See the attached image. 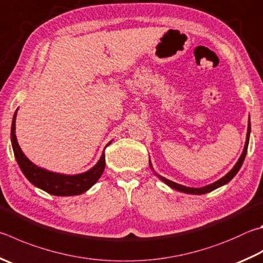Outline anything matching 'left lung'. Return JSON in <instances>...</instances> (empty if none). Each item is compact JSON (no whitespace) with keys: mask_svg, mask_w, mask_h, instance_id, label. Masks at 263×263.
<instances>
[{"mask_svg":"<svg viewBox=\"0 0 263 263\" xmlns=\"http://www.w3.org/2000/svg\"><path fill=\"white\" fill-rule=\"evenodd\" d=\"M250 133H251V123L248 122V127H247V136H246V142H245V147H244V151H242V154L240 155L239 160H238V162L236 163V165L233 166V168L229 171V173L224 176V177H222L221 179H218L217 181H215V183L211 184V185H207L204 186V187H200V189H194V187H186V186H183V185H179L177 183H174V181H171L169 179H166L164 177H161V176H159V178L161 180H163L164 183L166 185H169L171 189H175L179 191V192H184V193H189V194H204V193H208V192H212V191H214L215 189L219 187V186H222L224 184H227L235 176L237 175L238 171H239L240 166L242 164V162H244L245 160V156H246V153H247V147H248V141H250ZM151 168H152V164L149 163Z\"/></svg>","mask_w":263,"mask_h":263,"instance_id":"obj_1","label":"left lung"}]
</instances>
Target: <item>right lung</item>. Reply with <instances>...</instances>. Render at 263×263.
I'll return each instance as SVG.
<instances>
[{
	"label": "right lung",
	"mask_w": 263,
	"mask_h": 263,
	"mask_svg": "<svg viewBox=\"0 0 263 263\" xmlns=\"http://www.w3.org/2000/svg\"><path fill=\"white\" fill-rule=\"evenodd\" d=\"M16 115H13L12 125H11V144L15 153L17 163L21 168L22 173L31 183L41 190L46 191L47 193L59 197H69V195H78L86 192L88 189L97 183L98 179L101 177L104 168H106V156L104 153L100 157V160L92 169L86 171L84 174L68 176L61 175L41 169L24 155L21 147L18 145L16 138ZM108 145H110L109 142ZM107 145V146H108Z\"/></svg>",
	"instance_id": "add662e5"
}]
</instances>
